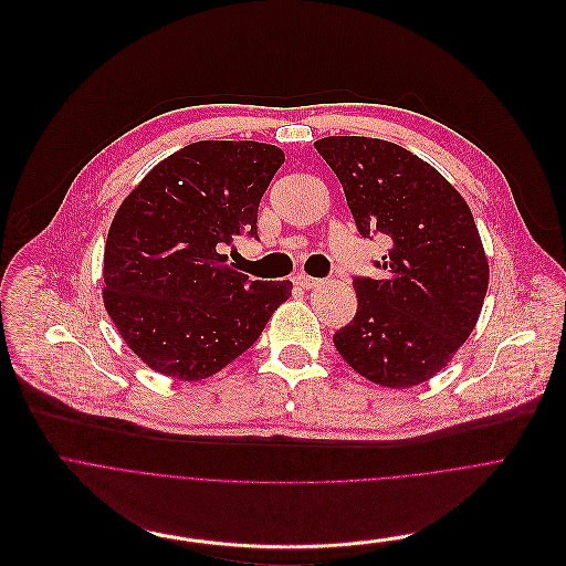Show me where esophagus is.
<instances>
[{
  "mask_svg": "<svg viewBox=\"0 0 566 566\" xmlns=\"http://www.w3.org/2000/svg\"><path fill=\"white\" fill-rule=\"evenodd\" d=\"M294 283H296L301 290H312V287H316L321 281H318V279H312V276H307V274H298V276H294Z\"/></svg>",
  "mask_w": 566,
  "mask_h": 566,
  "instance_id": "esophagus-1",
  "label": "esophagus"
}]
</instances>
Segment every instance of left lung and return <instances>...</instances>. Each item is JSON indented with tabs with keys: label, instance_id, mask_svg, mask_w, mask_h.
Masks as SVG:
<instances>
[{
	"label": "left lung",
	"instance_id": "left-lung-1",
	"mask_svg": "<svg viewBox=\"0 0 566 566\" xmlns=\"http://www.w3.org/2000/svg\"><path fill=\"white\" fill-rule=\"evenodd\" d=\"M346 191L364 239L390 248L379 279L355 276V318L332 342L348 366L386 388L434 377L473 332L489 261L467 200L399 145L329 136L314 143Z\"/></svg>",
	"mask_w": 566,
	"mask_h": 566
}]
</instances>
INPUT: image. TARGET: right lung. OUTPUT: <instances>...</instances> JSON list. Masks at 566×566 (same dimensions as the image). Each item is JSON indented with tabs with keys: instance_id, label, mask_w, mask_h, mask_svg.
<instances>
[{
	"instance_id": "1",
	"label": "right lung",
	"mask_w": 566,
	"mask_h": 566,
	"mask_svg": "<svg viewBox=\"0 0 566 566\" xmlns=\"http://www.w3.org/2000/svg\"><path fill=\"white\" fill-rule=\"evenodd\" d=\"M285 156L274 145L202 140L156 165L125 198L104 248V305L156 373L196 381L241 357L292 294L220 254L259 241V205Z\"/></svg>"
}]
</instances>
